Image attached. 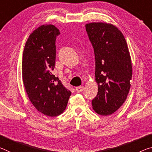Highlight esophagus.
Masks as SVG:
<instances>
[{"instance_id": "obj_1", "label": "esophagus", "mask_w": 152, "mask_h": 152, "mask_svg": "<svg viewBox=\"0 0 152 152\" xmlns=\"http://www.w3.org/2000/svg\"><path fill=\"white\" fill-rule=\"evenodd\" d=\"M84 89L83 86H78V87L76 88V92H82Z\"/></svg>"}]
</instances>
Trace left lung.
I'll return each instance as SVG.
<instances>
[{
  "label": "left lung",
  "instance_id": "8db88e82",
  "mask_svg": "<svg viewBox=\"0 0 152 152\" xmlns=\"http://www.w3.org/2000/svg\"><path fill=\"white\" fill-rule=\"evenodd\" d=\"M94 50L95 80L98 94L92 101L98 114L110 115L122 105L130 88L132 67L130 52L122 32L105 22L86 24Z\"/></svg>",
  "mask_w": 152,
  "mask_h": 152
}]
</instances>
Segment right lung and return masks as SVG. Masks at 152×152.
Returning <instances> with one entry per match:
<instances>
[{
	"instance_id": "add662e5",
	"label": "right lung",
	"mask_w": 152,
	"mask_h": 152,
	"mask_svg": "<svg viewBox=\"0 0 152 152\" xmlns=\"http://www.w3.org/2000/svg\"><path fill=\"white\" fill-rule=\"evenodd\" d=\"M58 34L59 30L54 25L37 28L30 34L22 57V79L28 96L37 111L49 117L63 113L71 95L52 73Z\"/></svg>"
}]
</instances>
